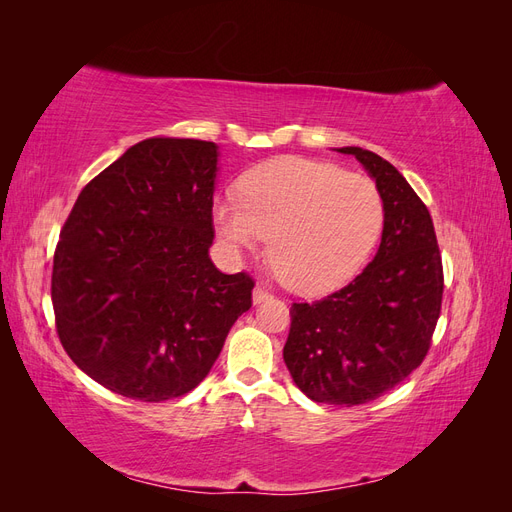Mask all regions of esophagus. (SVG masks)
<instances>
[{
  "label": "esophagus",
  "mask_w": 512,
  "mask_h": 512,
  "mask_svg": "<svg viewBox=\"0 0 512 512\" xmlns=\"http://www.w3.org/2000/svg\"><path fill=\"white\" fill-rule=\"evenodd\" d=\"M271 297V294L262 288V286H256L254 290H252V301H254V305H258V303H262V301H267Z\"/></svg>",
  "instance_id": "obj_1"
}]
</instances>
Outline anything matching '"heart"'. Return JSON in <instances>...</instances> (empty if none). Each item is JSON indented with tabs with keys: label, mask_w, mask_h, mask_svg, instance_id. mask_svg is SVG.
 <instances>
[{
	"label": "heart",
	"mask_w": 512,
	"mask_h": 512,
	"mask_svg": "<svg viewBox=\"0 0 512 512\" xmlns=\"http://www.w3.org/2000/svg\"><path fill=\"white\" fill-rule=\"evenodd\" d=\"M213 205V226L230 256L269 250L284 282L303 294L346 284L374 250L382 198L374 181L331 162L282 156L256 166ZM272 237H268V232Z\"/></svg>",
	"instance_id": "heart-1"
}]
</instances>
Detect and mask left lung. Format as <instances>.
<instances>
[{
	"mask_svg": "<svg viewBox=\"0 0 512 512\" xmlns=\"http://www.w3.org/2000/svg\"><path fill=\"white\" fill-rule=\"evenodd\" d=\"M376 181L384 226L374 260L316 303H294L284 361L318 404L359 406L423 363L442 305V258L433 222L399 170L378 153L337 147Z\"/></svg>",
	"mask_w": 512,
	"mask_h": 512,
	"instance_id": "obj_1",
	"label": "left lung"
}]
</instances>
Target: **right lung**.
Listing matches in <instances>:
<instances>
[{
    "label": "right lung",
    "mask_w": 512,
    "mask_h": 512,
    "mask_svg": "<svg viewBox=\"0 0 512 512\" xmlns=\"http://www.w3.org/2000/svg\"><path fill=\"white\" fill-rule=\"evenodd\" d=\"M220 147L153 136L76 198L53 260L57 333L76 367L143 401L203 382L254 282L209 258Z\"/></svg>",
    "instance_id": "right-lung-1"
}]
</instances>
